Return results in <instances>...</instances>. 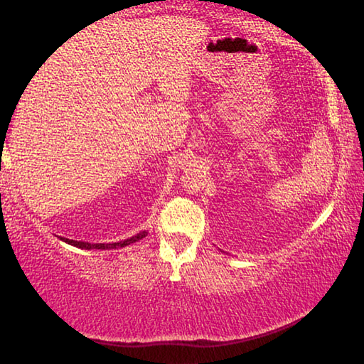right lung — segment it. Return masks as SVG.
I'll return each mask as SVG.
<instances>
[{"label": "right lung", "instance_id": "obj_1", "mask_svg": "<svg viewBox=\"0 0 364 364\" xmlns=\"http://www.w3.org/2000/svg\"><path fill=\"white\" fill-rule=\"evenodd\" d=\"M147 232L143 231L136 234V236H133L130 239H127V241H122V242H114V244H90V242H78V241H73V239H63V241L69 242L70 245H75V247L80 249H117V247H125V245H130L136 241H141V239L146 237Z\"/></svg>", "mask_w": 364, "mask_h": 364}]
</instances>
